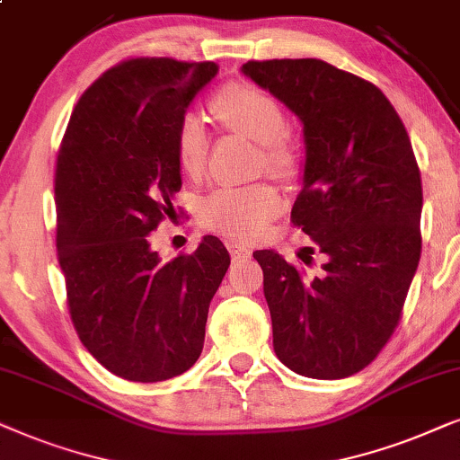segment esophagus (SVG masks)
<instances>
[{
	"instance_id": "obj_1",
	"label": "esophagus",
	"mask_w": 460,
	"mask_h": 460,
	"mask_svg": "<svg viewBox=\"0 0 460 460\" xmlns=\"http://www.w3.org/2000/svg\"><path fill=\"white\" fill-rule=\"evenodd\" d=\"M226 248H229V254H231V259L234 261H237V259H246V256H250V248H246V246H242V243H237V242H226Z\"/></svg>"
}]
</instances>
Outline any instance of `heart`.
<instances>
[{
	"label": "heart",
	"mask_w": 460,
	"mask_h": 460,
	"mask_svg": "<svg viewBox=\"0 0 460 460\" xmlns=\"http://www.w3.org/2000/svg\"><path fill=\"white\" fill-rule=\"evenodd\" d=\"M212 113L226 128L246 134L261 145L262 162L279 174L292 172L296 153L288 132V118L281 102L267 90L250 82H231L210 101ZM208 132L198 115L185 113L176 126L174 151L182 172L199 174L208 159ZM281 195L273 185L261 182L250 187H217L201 199L199 223L234 240H254L269 220L278 217Z\"/></svg>",
	"instance_id": "obj_1"
}]
</instances>
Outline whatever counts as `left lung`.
Wrapping results in <instances>:
<instances>
[{"instance_id": "obj_1", "label": "left lung", "mask_w": 460, "mask_h": 460, "mask_svg": "<svg viewBox=\"0 0 460 460\" xmlns=\"http://www.w3.org/2000/svg\"><path fill=\"white\" fill-rule=\"evenodd\" d=\"M303 121V191L290 220L326 256L309 275L256 250L281 364L334 381L364 370L402 320L420 259V170L400 115L375 84L317 58L242 66Z\"/></svg>"}]
</instances>
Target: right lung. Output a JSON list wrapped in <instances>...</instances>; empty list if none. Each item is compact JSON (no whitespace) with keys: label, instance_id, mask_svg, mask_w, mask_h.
<instances>
[{"label":"right lung","instance_id":"add662e5","mask_svg":"<svg viewBox=\"0 0 460 460\" xmlns=\"http://www.w3.org/2000/svg\"><path fill=\"white\" fill-rule=\"evenodd\" d=\"M214 63L128 58L73 109L54 172L57 256L84 347L115 376L157 383L198 362L229 252L206 235L162 262L149 234L181 191L174 134Z\"/></svg>","mask_w":460,"mask_h":460}]
</instances>
